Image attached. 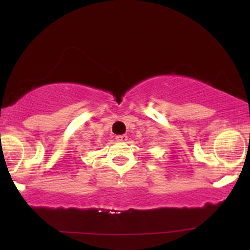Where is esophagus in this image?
Listing matches in <instances>:
<instances>
[{"label": "esophagus", "instance_id": "34e87169", "mask_svg": "<svg viewBox=\"0 0 250 250\" xmlns=\"http://www.w3.org/2000/svg\"><path fill=\"white\" fill-rule=\"evenodd\" d=\"M116 140H117V141H119V142H126V141H127V135H125V134L117 135V136H116Z\"/></svg>", "mask_w": 250, "mask_h": 250}]
</instances>
